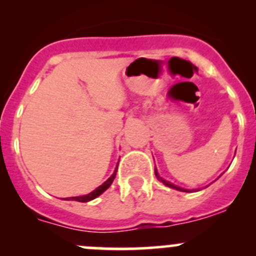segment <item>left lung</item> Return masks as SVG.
I'll list each match as a JSON object with an SVG mask.
<instances>
[{"label": "left lung", "instance_id": "left-lung-1", "mask_svg": "<svg viewBox=\"0 0 256 256\" xmlns=\"http://www.w3.org/2000/svg\"><path fill=\"white\" fill-rule=\"evenodd\" d=\"M154 174H156L157 176V178H158L160 180H161L162 183H164V186H167V187H171V188H174V190H184V192H190V190H182V188H180V187H177V186H174V184H172V183H170L168 180H164V178H161L158 176V174H157V170L154 168Z\"/></svg>", "mask_w": 256, "mask_h": 256}]
</instances>
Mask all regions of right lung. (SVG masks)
Returning a JSON list of instances; mask_svg holds the SVG:
<instances>
[{
    "label": "right lung",
    "mask_w": 256,
    "mask_h": 256,
    "mask_svg": "<svg viewBox=\"0 0 256 256\" xmlns=\"http://www.w3.org/2000/svg\"><path fill=\"white\" fill-rule=\"evenodd\" d=\"M116 172H118V167H116V170H115V172H114V174H112V176L110 177L109 180H106V182L102 183V184L100 186V187H98L96 190H92V192L89 193V194L80 196V197H70V200H68V198H66V200H76V202H89V200H94V198H96L98 196L102 194V193L104 192V190H106L108 188L110 187V184H112V183L114 178H115V176H116Z\"/></svg>",
    "instance_id": "obj_1"
}]
</instances>
